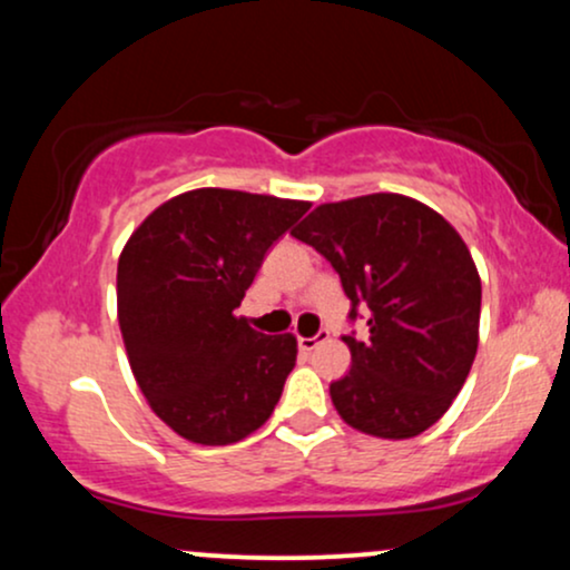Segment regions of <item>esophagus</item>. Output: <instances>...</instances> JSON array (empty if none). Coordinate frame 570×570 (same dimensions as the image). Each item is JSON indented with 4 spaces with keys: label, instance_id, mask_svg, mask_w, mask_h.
Returning a JSON list of instances; mask_svg holds the SVG:
<instances>
[{
    "label": "esophagus",
    "instance_id": "esophagus-1",
    "mask_svg": "<svg viewBox=\"0 0 570 570\" xmlns=\"http://www.w3.org/2000/svg\"><path fill=\"white\" fill-rule=\"evenodd\" d=\"M326 340H330V332L322 330L316 337H299L297 345H299V351H303V353H311V351H316L322 343H326Z\"/></svg>",
    "mask_w": 570,
    "mask_h": 570
}]
</instances>
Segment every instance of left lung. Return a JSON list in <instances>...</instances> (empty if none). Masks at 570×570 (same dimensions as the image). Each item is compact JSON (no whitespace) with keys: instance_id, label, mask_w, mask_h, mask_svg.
Segmentation results:
<instances>
[{"instance_id":"obj_1","label":"left lung","mask_w":570,"mask_h":570,"mask_svg":"<svg viewBox=\"0 0 570 570\" xmlns=\"http://www.w3.org/2000/svg\"><path fill=\"white\" fill-rule=\"evenodd\" d=\"M292 235L337 271L351 322V370L330 385L348 426L410 440L434 426L466 383L480 343L482 284L455 227L407 195L324 203Z\"/></svg>"}]
</instances>
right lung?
I'll use <instances>...</instances> for the list:
<instances>
[{
    "instance_id": "right-lung-1",
    "label": "right lung",
    "mask_w": 570,
    "mask_h": 570,
    "mask_svg": "<svg viewBox=\"0 0 570 570\" xmlns=\"http://www.w3.org/2000/svg\"><path fill=\"white\" fill-rule=\"evenodd\" d=\"M305 200L203 187L136 227L117 263V318L149 407L195 444L257 431L297 362L294 335H263L235 316L267 248Z\"/></svg>"
}]
</instances>
